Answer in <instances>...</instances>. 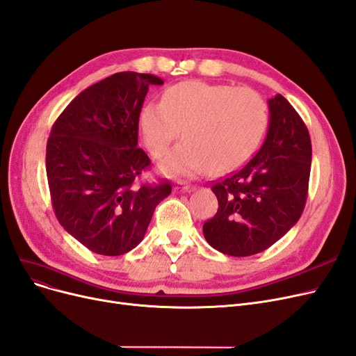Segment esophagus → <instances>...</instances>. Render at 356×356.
Instances as JSON below:
<instances>
[{
    "mask_svg": "<svg viewBox=\"0 0 356 356\" xmlns=\"http://www.w3.org/2000/svg\"><path fill=\"white\" fill-rule=\"evenodd\" d=\"M174 190L175 191H191L193 190V187L191 186H187V184H178V186H175L174 187Z\"/></svg>",
    "mask_w": 356,
    "mask_h": 356,
    "instance_id": "esophagus-1",
    "label": "esophagus"
}]
</instances>
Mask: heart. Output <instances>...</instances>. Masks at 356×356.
I'll list each match as a JSON object with an SVG mask.
<instances>
[{
	"mask_svg": "<svg viewBox=\"0 0 356 356\" xmlns=\"http://www.w3.org/2000/svg\"><path fill=\"white\" fill-rule=\"evenodd\" d=\"M268 124L262 97L248 87L187 81L169 87L162 102L141 107L138 127L147 150L162 159L163 172L191 177L211 169L228 172L243 165L259 144Z\"/></svg>",
	"mask_w": 356,
	"mask_h": 356,
	"instance_id": "b5f03b06",
	"label": "heart"
}]
</instances>
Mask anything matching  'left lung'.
I'll return each mask as SVG.
<instances>
[{"label":"left lung","mask_w":356,"mask_h":356,"mask_svg":"<svg viewBox=\"0 0 356 356\" xmlns=\"http://www.w3.org/2000/svg\"><path fill=\"white\" fill-rule=\"evenodd\" d=\"M266 138L250 161L213 182L218 212L203 224L206 241L229 256L271 248L306 204L312 145L305 122L283 95L268 100Z\"/></svg>","instance_id":"left-lung-1"}]
</instances>
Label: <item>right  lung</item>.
<instances>
[{"mask_svg": "<svg viewBox=\"0 0 356 356\" xmlns=\"http://www.w3.org/2000/svg\"><path fill=\"white\" fill-rule=\"evenodd\" d=\"M150 73L119 72L73 99L47 141V178L60 225L85 248L119 256L138 246L168 179L140 181L150 159L138 147V115Z\"/></svg>", "mask_w": 356, "mask_h": 356, "instance_id": "right-lung-1", "label": "right lung"}]
</instances>
